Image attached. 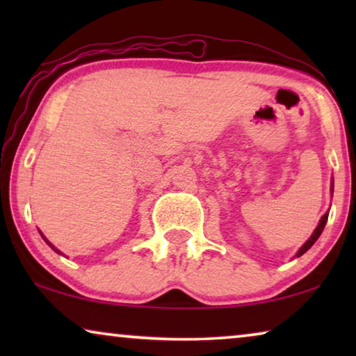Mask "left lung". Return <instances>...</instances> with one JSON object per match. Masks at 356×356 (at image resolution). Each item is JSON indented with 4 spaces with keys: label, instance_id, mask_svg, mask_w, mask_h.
Returning <instances> with one entry per match:
<instances>
[{
    "label": "left lung",
    "instance_id": "8db88e82",
    "mask_svg": "<svg viewBox=\"0 0 356 356\" xmlns=\"http://www.w3.org/2000/svg\"><path fill=\"white\" fill-rule=\"evenodd\" d=\"M332 189H334V184H332ZM327 217H329V213H324V216H323V218H321L319 225H318V227H316V230H314V233H313V235H311V238H309V240H308V241H306V243H305V245L300 248V251H298V252H296V257H300L301 254H305V252H306V251H308V250H309V248L314 245V243H316V240H318V238H319V235H321V233H323V230H324V227H325V222H327Z\"/></svg>",
    "mask_w": 356,
    "mask_h": 356
}]
</instances>
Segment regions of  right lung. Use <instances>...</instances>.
<instances>
[{
  "instance_id": "add662e5",
  "label": "right lung",
  "mask_w": 356,
  "mask_h": 356,
  "mask_svg": "<svg viewBox=\"0 0 356 356\" xmlns=\"http://www.w3.org/2000/svg\"><path fill=\"white\" fill-rule=\"evenodd\" d=\"M43 238H45V236H43ZM45 241H47V238H45ZM47 243H48V241H47ZM48 245H50V243H48ZM50 246H51V248H53V250H55L56 252H60V251H58V250H56V248H55V246H53V245H50Z\"/></svg>"
}]
</instances>
